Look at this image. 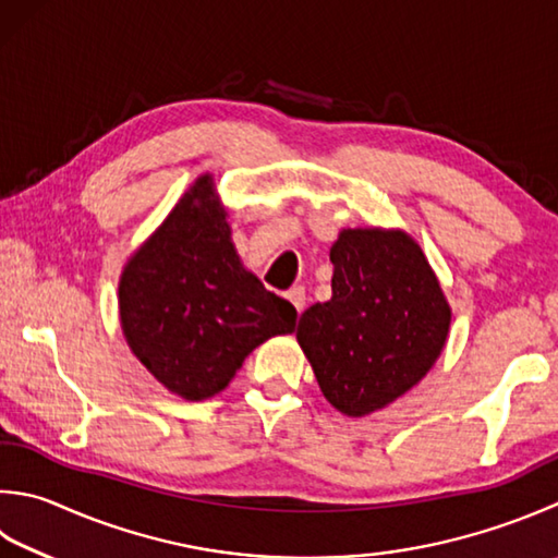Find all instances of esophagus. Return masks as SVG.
I'll return each instance as SVG.
<instances>
[{"label": "esophagus", "mask_w": 558, "mask_h": 558, "mask_svg": "<svg viewBox=\"0 0 558 558\" xmlns=\"http://www.w3.org/2000/svg\"><path fill=\"white\" fill-rule=\"evenodd\" d=\"M287 299L293 303V308H296L299 313L303 311V306H306V291H303L301 287H293L287 291Z\"/></svg>", "instance_id": "esophagus-1"}]
</instances>
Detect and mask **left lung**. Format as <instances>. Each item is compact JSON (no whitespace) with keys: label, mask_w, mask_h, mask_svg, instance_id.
<instances>
[{"label":"left lung","mask_w":558,"mask_h":558,"mask_svg":"<svg viewBox=\"0 0 558 558\" xmlns=\"http://www.w3.org/2000/svg\"><path fill=\"white\" fill-rule=\"evenodd\" d=\"M330 262L332 296L301 313L296 340L328 403L364 417L433 369L451 306L423 247L401 228H342Z\"/></svg>","instance_id":"left-lung-1"}]
</instances>
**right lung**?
<instances>
[{
    "label": "right lung",
    "instance_id": "right-lung-1",
    "mask_svg": "<svg viewBox=\"0 0 558 558\" xmlns=\"http://www.w3.org/2000/svg\"><path fill=\"white\" fill-rule=\"evenodd\" d=\"M119 318L131 352L167 391L206 401L255 347L293 332L296 308L245 269L206 172L125 259Z\"/></svg>",
    "mask_w": 558,
    "mask_h": 558
}]
</instances>
